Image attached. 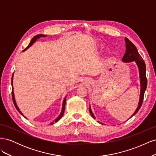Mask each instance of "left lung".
<instances>
[{"mask_svg":"<svg viewBox=\"0 0 156 156\" xmlns=\"http://www.w3.org/2000/svg\"><path fill=\"white\" fill-rule=\"evenodd\" d=\"M125 42H126V53L123 56V58H122V60L124 62H131L135 61L139 68L140 83V93L139 102L138 103V107L136 108V110L134 112L133 115L130 117L131 118L139 111L141 105H142L143 101L144 99V94L146 89V87H147V79H146V76L145 62L143 60L142 57H141V56L139 55L137 49L136 48V47L131 41H129L128 39H127V37H125ZM89 110L92 116L94 118V119H95V116H94L93 112H92L90 106L89 107ZM100 123L103 124V123H101V122H100Z\"/></svg>","mask_w":156,"mask_h":156,"instance_id":"8db88e82","label":"left lung"}]
</instances>
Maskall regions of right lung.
I'll return each instance as SVG.
<instances>
[{
	"label": "right lung",
	"mask_w": 156,
	"mask_h": 156,
	"mask_svg": "<svg viewBox=\"0 0 156 156\" xmlns=\"http://www.w3.org/2000/svg\"><path fill=\"white\" fill-rule=\"evenodd\" d=\"M45 36H44V35H43V34H38V35H36V36H35L34 37H33V38L31 40V41H30V44H29V45H28L27 48L23 50V51H25V50H27L28 48H30V47L34 43V42L37 40V39H39V38H40V37H45ZM13 75H12V100H13V104H14V105H15V107H16V109L19 111V112L20 113V114L22 115V116H24V115H23V113L21 112V111L20 110V108H19V107H18V106H17V103H16V100H15V97H14V93H13ZM66 97L65 98H64V101H63V103H62V111H61V112H60V115L58 116V117L57 118V119H56V120H55V122H58L61 118L62 117V116H63V115H64V109H65V105H66ZM26 118V117H25ZM54 123L53 122V123H51V124H53Z\"/></svg>",
	"instance_id": "right-lung-1"
}]
</instances>
